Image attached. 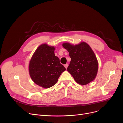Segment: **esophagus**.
<instances>
[{"label":"esophagus","mask_w":123,"mask_h":123,"mask_svg":"<svg viewBox=\"0 0 123 123\" xmlns=\"http://www.w3.org/2000/svg\"><path fill=\"white\" fill-rule=\"evenodd\" d=\"M68 64H66L65 65H64V67H65V68H66V69H67V67H68Z\"/></svg>","instance_id":"obj_1"}]
</instances>
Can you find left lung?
Listing matches in <instances>:
<instances>
[{
	"label": "left lung",
	"instance_id": "8db88e82",
	"mask_svg": "<svg viewBox=\"0 0 123 123\" xmlns=\"http://www.w3.org/2000/svg\"><path fill=\"white\" fill-rule=\"evenodd\" d=\"M62 46L69 53L71 61L67 70L75 81L84 85L94 80L98 73V63L89 45L84 42L75 45L64 43Z\"/></svg>",
	"mask_w": 123,
	"mask_h": 123
}]
</instances>
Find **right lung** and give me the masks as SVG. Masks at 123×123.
I'll return each mask as SVG.
<instances>
[{
    "label": "right lung",
    "mask_w": 123,
    "mask_h": 123,
    "mask_svg": "<svg viewBox=\"0 0 123 123\" xmlns=\"http://www.w3.org/2000/svg\"><path fill=\"white\" fill-rule=\"evenodd\" d=\"M54 46L43 44L39 46L32 56L29 66L31 79L36 84L48 88L54 85L66 69L55 56Z\"/></svg>",
    "instance_id": "1"
}]
</instances>
